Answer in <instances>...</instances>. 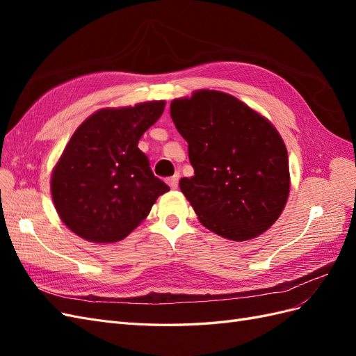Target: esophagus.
Returning <instances> with one entry per match:
<instances>
[{"label": "esophagus", "instance_id": "esophagus-1", "mask_svg": "<svg viewBox=\"0 0 356 356\" xmlns=\"http://www.w3.org/2000/svg\"><path fill=\"white\" fill-rule=\"evenodd\" d=\"M178 181H179V174H175L174 177H170L166 182H168V186H169L172 190H175V188L178 187Z\"/></svg>", "mask_w": 356, "mask_h": 356}]
</instances>
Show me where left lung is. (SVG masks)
I'll use <instances>...</instances> for the list:
<instances>
[{"label": "left lung", "mask_w": 356, "mask_h": 356, "mask_svg": "<svg viewBox=\"0 0 356 356\" xmlns=\"http://www.w3.org/2000/svg\"><path fill=\"white\" fill-rule=\"evenodd\" d=\"M170 117L195 168V177L181 178L179 188L204 227L236 242L270 229L291 186L286 147L270 120L209 89L172 101Z\"/></svg>", "instance_id": "8db88e82"}]
</instances>
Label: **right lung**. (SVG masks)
I'll use <instances>...</instances> for the list:
<instances>
[{"label":"right lung","mask_w":356,"mask_h":356,"mask_svg":"<svg viewBox=\"0 0 356 356\" xmlns=\"http://www.w3.org/2000/svg\"><path fill=\"white\" fill-rule=\"evenodd\" d=\"M165 105L147 101L102 108L72 134L50 179L56 212L72 233L93 243L122 241L169 191L138 148Z\"/></svg>","instance_id":"1"}]
</instances>
